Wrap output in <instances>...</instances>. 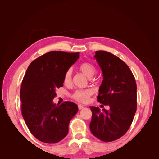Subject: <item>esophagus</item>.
I'll return each instance as SVG.
<instances>
[{
	"label": "esophagus",
	"instance_id": "obj_1",
	"mask_svg": "<svg viewBox=\"0 0 159 159\" xmlns=\"http://www.w3.org/2000/svg\"><path fill=\"white\" fill-rule=\"evenodd\" d=\"M83 108H84V105H78V109H82Z\"/></svg>",
	"mask_w": 159,
	"mask_h": 159
}]
</instances>
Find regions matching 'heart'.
<instances>
[{"label": "heart", "mask_w": 159, "mask_h": 159, "mask_svg": "<svg viewBox=\"0 0 159 159\" xmlns=\"http://www.w3.org/2000/svg\"><path fill=\"white\" fill-rule=\"evenodd\" d=\"M80 70L89 78H91L96 73V68L93 64L90 62H84L80 67ZM72 81V70L68 69L64 75V83L70 85ZM93 94V91L90 89H78L72 93L71 98L79 102L86 103L89 100L90 96Z\"/></svg>", "instance_id": "obj_1"}]
</instances>
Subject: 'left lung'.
<instances>
[{"instance_id":"obj_1","label":"left lung","mask_w":159,"mask_h":159,"mask_svg":"<svg viewBox=\"0 0 159 159\" xmlns=\"http://www.w3.org/2000/svg\"><path fill=\"white\" fill-rule=\"evenodd\" d=\"M95 58L103 80L98 102L110 109L91 106V132L104 142L117 140L129 130L137 110V84L131 70L119 57L105 51H96Z\"/></svg>"}]
</instances>
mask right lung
Instances as JSON below:
<instances>
[{
    "mask_svg": "<svg viewBox=\"0 0 159 159\" xmlns=\"http://www.w3.org/2000/svg\"><path fill=\"white\" fill-rule=\"evenodd\" d=\"M79 52L52 51L32 61L20 91L22 117L30 133L46 143H56L68 133L71 119L78 111L75 103H53L64 75L79 58Z\"/></svg>",
    "mask_w": 159,
    "mask_h": 159,
    "instance_id": "add662e5",
    "label": "right lung"
}]
</instances>
